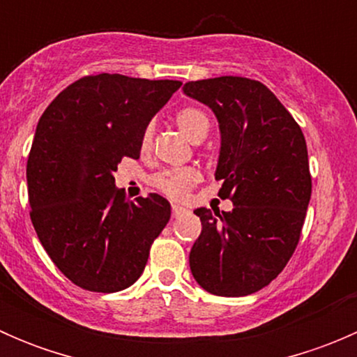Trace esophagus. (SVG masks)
Instances as JSON below:
<instances>
[{"label": "esophagus", "mask_w": 357, "mask_h": 357, "mask_svg": "<svg viewBox=\"0 0 357 357\" xmlns=\"http://www.w3.org/2000/svg\"><path fill=\"white\" fill-rule=\"evenodd\" d=\"M186 212L185 207H181V205H172V218H179V215H183Z\"/></svg>", "instance_id": "obj_1"}]
</instances>
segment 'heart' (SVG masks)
Segmentation results:
<instances>
[{"label": "heart", "mask_w": 357, "mask_h": 357, "mask_svg": "<svg viewBox=\"0 0 357 357\" xmlns=\"http://www.w3.org/2000/svg\"><path fill=\"white\" fill-rule=\"evenodd\" d=\"M174 122L181 129L183 135L195 143L202 142L207 136L208 128H211L208 117L197 107H185V109L179 110L176 114ZM150 145H152V128H146L142 135L139 146H142L143 152H146ZM200 171L197 167H176L158 172L153 176L152 183L158 192L167 195L169 199L181 200L200 181Z\"/></svg>", "instance_id": "heart-1"}]
</instances>
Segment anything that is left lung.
I'll list each match as a JSON object with an SVG mask.
<instances>
[{
	"label": "left lung",
	"mask_w": 357,
	"mask_h": 357,
	"mask_svg": "<svg viewBox=\"0 0 357 357\" xmlns=\"http://www.w3.org/2000/svg\"><path fill=\"white\" fill-rule=\"evenodd\" d=\"M185 95L214 112L221 131L215 179L231 212L200 207L190 252L193 278L208 294L243 297L264 289L290 261L311 200L302 129L262 82L235 75L186 82Z\"/></svg>",
	"instance_id": "8db88e82"
}]
</instances>
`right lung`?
<instances>
[{
	"instance_id": "1",
	"label": "right lung",
	"mask_w": 357,
	"mask_h": 357,
	"mask_svg": "<svg viewBox=\"0 0 357 357\" xmlns=\"http://www.w3.org/2000/svg\"><path fill=\"white\" fill-rule=\"evenodd\" d=\"M179 81L86 75L41 115L27 158L31 221L41 245L74 285L114 294L142 276L150 247L171 218L157 193L129 202L115 188L124 157Z\"/></svg>"
}]
</instances>
